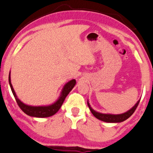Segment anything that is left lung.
I'll return each instance as SVG.
<instances>
[{"label":"left lung","instance_id":"1","mask_svg":"<svg viewBox=\"0 0 153 153\" xmlns=\"http://www.w3.org/2000/svg\"><path fill=\"white\" fill-rule=\"evenodd\" d=\"M140 100H139L138 101L136 102V104H135L132 108H131L130 109L128 110V111L124 112V113L119 114H103V113H100V112L97 111L95 110L92 109V107H91L88 100V105L89 108H90V110L91 111V112H92V114L97 118V119L107 123H121L122 122V121H124L125 120H126L127 119H128V118L133 114V112L135 111V110H136L137 107H138Z\"/></svg>","mask_w":153,"mask_h":153}]
</instances>
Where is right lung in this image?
<instances>
[{"instance_id": "obj_1", "label": "right lung", "mask_w": 153, "mask_h": 153, "mask_svg": "<svg viewBox=\"0 0 153 153\" xmlns=\"http://www.w3.org/2000/svg\"><path fill=\"white\" fill-rule=\"evenodd\" d=\"M9 85L10 87L11 90L14 95L15 100L19 107L21 108V109L25 112L26 114L32 117H37V118H45L49 117L55 114L56 112L59 111L61 106L64 102V100L68 94L70 93V92L74 88L75 84H76V80L75 79L71 80L70 81L65 83L64 86L63 87L61 90V93L59 98L56 100L53 103L48 105H42V106H32L29 104H25L21 100L17 97L16 93H15L14 89H13V85L11 83V78H10V71L9 73Z\"/></svg>"}]
</instances>
